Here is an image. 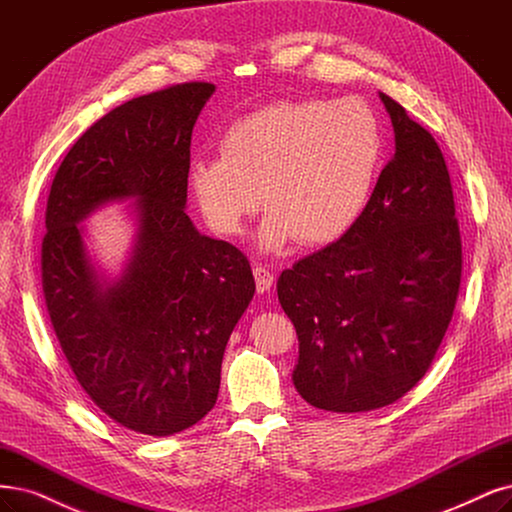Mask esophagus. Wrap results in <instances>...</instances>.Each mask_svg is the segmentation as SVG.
<instances>
[{
    "label": "esophagus",
    "instance_id": "esophagus-1",
    "mask_svg": "<svg viewBox=\"0 0 512 512\" xmlns=\"http://www.w3.org/2000/svg\"><path fill=\"white\" fill-rule=\"evenodd\" d=\"M254 279H256V292L258 294H264V292L271 290V286H273V273L267 267H262V264H256V267H254Z\"/></svg>",
    "mask_w": 512,
    "mask_h": 512
}]
</instances>
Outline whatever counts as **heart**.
Wrapping results in <instances>:
<instances>
[{
	"label": "heart",
	"instance_id": "b5f03b06",
	"mask_svg": "<svg viewBox=\"0 0 512 512\" xmlns=\"http://www.w3.org/2000/svg\"><path fill=\"white\" fill-rule=\"evenodd\" d=\"M220 152L188 167L201 214L233 237L264 199L258 241L273 252L296 237L326 245L356 226L379 178L383 131L360 99L279 101L233 122Z\"/></svg>",
	"mask_w": 512,
	"mask_h": 512
}]
</instances>
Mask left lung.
Returning a JSON list of instances; mask_svg holds the SVG:
<instances>
[{
  "instance_id": "1",
  "label": "left lung",
  "mask_w": 512,
  "mask_h": 512,
  "mask_svg": "<svg viewBox=\"0 0 512 512\" xmlns=\"http://www.w3.org/2000/svg\"><path fill=\"white\" fill-rule=\"evenodd\" d=\"M394 156L362 218L277 279L298 337L296 392L315 409L364 413L407 394L443 343L462 277V239L436 139L379 93Z\"/></svg>"
}]
</instances>
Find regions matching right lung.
<instances>
[{"instance_id": "1", "label": "right lung", "mask_w": 512, "mask_h": 512, "mask_svg": "<svg viewBox=\"0 0 512 512\" xmlns=\"http://www.w3.org/2000/svg\"><path fill=\"white\" fill-rule=\"evenodd\" d=\"M214 91L186 82L118 105L67 152L46 205L42 286L63 354L105 415L148 436L214 409L228 337L256 290L248 258L186 214L192 129ZM122 200L134 237L108 278L81 222Z\"/></svg>"}]
</instances>
